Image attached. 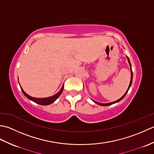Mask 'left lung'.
Instances as JSON below:
<instances>
[{
    "instance_id": "left-lung-1",
    "label": "left lung",
    "mask_w": 154,
    "mask_h": 154,
    "mask_svg": "<svg viewBox=\"0 0 154 154\" xmlns=\"http://www.w3.org/2000/svg\"><path fill=\"white\" fill-rule=\"evenodd\" d=\"M127 58H128V63H129V64H130V71H131V79H130V85H129L128 89V90H127L126 92L125 93V94H124V95H123L122 97L120 98V99H119V100H116V101H114V102H112V103H106V104H103V103H99L96 102V101L93 100L94 103H97V104H99V105H100V106H109V105H111V104H114V103H119V101H120L121 100H122V99H123V98H124V97L126 96V94H127L128 91V90H129V89H130V86L132 85V78H133V73H132V66H131V63H130V60H129V58H128V57H127Z\"/></svg>"
}]
</instances>
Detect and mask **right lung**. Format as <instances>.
I'll return each mask as SVG.
<instances>
[{
  "label": "right lung",
  "mask_w": 154,
  "mask_h": 154,
  "mask_svg": "<svg viewBox=\"0 0 154 154\" xmlns=\"http://www.w3.org/2000/svg\"><path fill=\"white\" fill-rule=\"evenodd\" d=\"M63 87H64V85H63V87H61V90L59 91V93H57V94H55V95L50 97H48V98H44V99H38V98H34V97H32L30 95H28L26 93L24 90L22 89L21 88V90L22 91L23 94H24V95L28 99H30L32 101H34V103H37L38 104H40V105H48V104H50L52 103H54V101L56 100L57 98L60 96V94L63 92Z\"/></svg>",
  "instance_id": "1"
}]
</instances>
